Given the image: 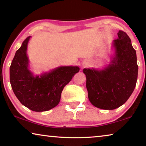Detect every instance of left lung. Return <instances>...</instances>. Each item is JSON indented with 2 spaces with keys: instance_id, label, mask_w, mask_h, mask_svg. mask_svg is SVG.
<instances>
[{
  "instance_id": "8db88e82",
  "label": "left lung",
  "mask_w": 146,
  "mask_h": 146,
  "mask_svg": "<svg viewBox=\"0 0 146 146\" xmlns=\"http://www.w3.org/2000/svg\"><path fill=\"white\" fill-rule=\"evenodd\" d=\"M112 43L114 54L102 70L84 68L88 98L102 110H112L122 106L135 90L138 77L137 54L125 32L119 31Z\"/></svg>"
}]
</instances>
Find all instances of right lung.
<instances>
[{
  "instance_id": "right-lung-1",
  "label": "right lung",
  "mask_w": 146,
  "mask_h": 146,
  "mask_svg": "<svg viewBox=\"0 0 146 146\" xmlns=\"http://www.w3.org/2000/svg\"><path fill=\"white\" fill-rule=\"evenodd\" d=\"M31 36L22 44L12 60L9 79L15 95L22 104L36 112L50 110L58 104L61 93L70 82L78 66H60L35 75L29 70L27 49Z\"/></svg>"
}]
</instances>
